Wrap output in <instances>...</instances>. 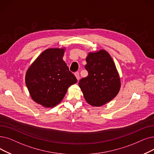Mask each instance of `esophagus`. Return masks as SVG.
<instances>
[{"label":"esophagus","instance_id":"34e87169","mask_svg":"<svg viewBox=\"0 0 154 154\" xmlns=\"http://www.w3.org/2000/svg\"><path fill=\"white\" fill-rule=\"evenodd\" d=\"M75 77H76V78H77V79L79 81V78H80V76H79V72H75Z\"/></svg>","mask_w":154,"mask_h":154}]
</instances>
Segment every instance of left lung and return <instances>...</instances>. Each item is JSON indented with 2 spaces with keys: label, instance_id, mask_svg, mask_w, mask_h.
<instances>
[{
  "label": "left lung",
  "instance_id": "1",
  "mask_svg": "<svg viewBox=\"0 0 154 154\" xmlns=\"http://www.w3.org/2000/svg\"><path fill=\"white\" fill-rule=\"evenodd\" d=\"M86 62L88 75L80 80L79 87L89 104L103 106L115 97L121 87L115 64L104 50L90 52Z\"/></svg>",
  "mask_w": 154,
  "mask_h": 154
}]
</instances>
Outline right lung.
I'll return each instance as SVG.
<instances>
[{
	"instance_id": "1",
	"label": "right lung",
	"mask_w": 154,
	"mask_h": 154,
	"mask_svg": "<svg viewBox=\"0 0 154 154\" xmlns=\"http://www.w3.org/2000/svg\"><path fill=\"white\" fill-rule=\"evenodd\" d=\"M64 48H48L29 66L25 81L33 101L45 108L62 101L69 87L77 82L63 60Z\"/></svg>"
}]
</instances>
